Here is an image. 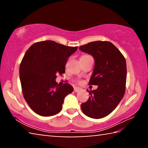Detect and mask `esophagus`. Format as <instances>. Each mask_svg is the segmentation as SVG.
<instances>
[{"mask_svg":"<svg viewBox=\"0 0 148 148\" xmlns=\"http://www.w3.org/2000/svg\"><path fill=\"white\" fill-rule=\"evenodd\" d=\"M80 89H80L79 87H75L74 88V91H75V92H78L79 91H80Z\"/></svg>","mask_w":148,"mask_h":148,"instance_id":"34e87169","label":"esophagus"}]
</instances>
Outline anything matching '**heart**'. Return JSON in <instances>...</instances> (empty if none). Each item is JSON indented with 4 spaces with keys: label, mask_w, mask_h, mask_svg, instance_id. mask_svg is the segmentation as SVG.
<instances>
[{
    "label": "heart",
    "mask_w": 148,
    "mask_h": 148,
    "mask_svg": "<svg viewBox=\"0 0 148 148\" xmlns=\"http://www.w3.org/2000/svg\"><path fill=\"white\" fill-rule=\"evenodd\" d=\"M78 82H79V83H81V82H80V81H79Z\"/></svg>",
    "instance_id": "1"
}]
</instances>
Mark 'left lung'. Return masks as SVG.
Returning a JSON list of instances; mask_svg holds the SVG:
<instances>
[{
  "label": "left lung",
  "instance_id": "8db88e82",
  "mask_svg": "<svg viewBox=\"0 0 148 148\" xmlns=\"http://www.w3.org/2000/svg\"><path fill=\"white\" fill-rule=\"evenodd\" d=\"M79 49L94 57L95 67L89 84L98 86L96 90H87L90 97L81 104L82 110L91 118H103L116 108L124 96L126 60L110 42H92L81 46Z\"/></svg>",
  "mask_w": 148,
  "mask_h": 148
}]
</instances>
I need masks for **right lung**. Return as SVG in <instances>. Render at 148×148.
<instances>
[{
	"label": "right lung",
	"instance_id": "1",
	"mask_svg": "<svg viewBox=\"0 0 148 148\" xmlns=\"http://www.w3.org/2000/svg\"><path fill=\"white\" fill-rule=\"evenodd\" d=\"M77 49L46 40L27 49L20 64L19 77L24 99L35 113L46 117L61 110L65 97L74 89L69 84L58 85L56 74L64 73L68 58Z\"/></svg>",
	"mask_w": 148,
	"mask_h": 148
}]
</instances>
